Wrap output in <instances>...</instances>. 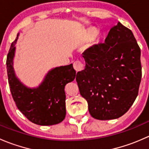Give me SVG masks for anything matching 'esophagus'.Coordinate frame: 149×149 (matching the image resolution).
Returning a JSON list of instances; mask_svg holds the SVG:
<instances>
[{"label": "esophagus", "instance_id": "34e87169", "mask_svg": "<svg viewBox=\"0 0 149 149\" xmlns=\"http://www.w3.org/2000/svg\"><path fill=\"white\" fill-rule=\"evenodd\" d=\"M73 68H74V69L76 70V72H79L84 70V65L81 61H75L74 63H73Z\"/></svg>", "mask_w": 149, "mask_h": 149}]
</instances>
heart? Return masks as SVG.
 <instances>
[{"mask_svg":"<svg viewBox=\"0 0 149 149\" xmlns=\"http://www.w3.org/2000/svg\"><path fill=\"white\" fill-rule=\"evenodd\" d=\"M97 33V30L95 29H90L88 30V35L89 36H94Z\"/></svg>","mask_w":149,"mask_h":149,"instance_id":"b5f03b06","label":"heart"}]
</instances>
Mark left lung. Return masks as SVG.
Segmentation results:
<instances>
[{"mask_svg": "<svg viewBox=\"0 0 149 149\" xmlns=\"http://www.w3.org/2000/svg\"><path fill=\"white\" fill-rule=\"evenodd\" d=\"M83 57L85 69L76 80L90 115L101 120L123 116L137 97L142 76L141 49L131 30L118 22L104 42L88 48Z\"/></svg>", "mask_w": 149, "mask_h": 149, "instance_id": "1", "label": "left lung"}]
</instances>
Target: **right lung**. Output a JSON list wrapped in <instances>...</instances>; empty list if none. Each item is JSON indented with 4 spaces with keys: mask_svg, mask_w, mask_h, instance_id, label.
<instances>
[{
    "mask_svg": "<svg viewBox=\"0 0 149 149\" xmlns=\"http://www.w3.org/2000/svg\"><path fill=\"white\" fill-rule=\"evenodd\" d=\"M18 36L10 45L6 59L8 84L15 104L21 112L34 124L52 125L61 123L66 114L65 86L76 78L73 64L52 69L38 88L24 86L15 76L13 68Z\"/></svg>",
    "mask_w": 149,
    "mask_h": 149,
    "instance_id": "add662e5",
    "label": "right lung"
}]
</instances>
